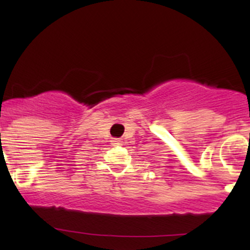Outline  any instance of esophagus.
Instances as JSON below:
<instances>
[{"instance_id": "1", "label": "esophagus", "mask_w": 250, "mask_h": 250, "mask_svg": "<svg viewBox=\"0 0 250 250\" xmlns=\"http://www.w3.org/2000/svg\"><path fill=\"white\" fill-rule=\"evenodd\" d=\"M111 142H113V145H122V140L121 139H113L111 140Z\"/></svg>"}]
</instances>
